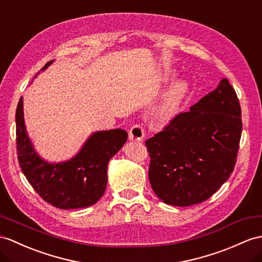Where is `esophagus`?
I'll use <instances>...</instances> for the list:
<instances>
[{
  "instance_id": "esophagus-1",
  "label": "esophagus",
  "mask_w": 262,
  "mask_h": 262,
  "mask_svg": "<svg viewBox=\"0 0 262 262\" xmlns=\"http://www.w3.org/2000/svg\"><path fill=\"white\" fill-rule=\"evenodd\" d=\"M143 137H144V130L142 125L140 124L133 125L129 131V139L132 140V141H141Z\"/></svg>"
}]
</instances>
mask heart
<instances>
[{"label": "heart", "instance_id": "b5f03b06", "mask_svg": "<svg viewBox=\"0 0 262 262\" xmlns=\"http://www.w3.org/2000/svg\"><path fill=\"white\" fill-rule=\"evenodd\" d=\"M189 91L186 81L179 80L172 84L164 93L160 104L157 107V116L160 119H168L179 109Z\"/></svg>", "mask_w": 262, "mask_h": 262}]
</instances>
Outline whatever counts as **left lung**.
Returning <instances> with one entry per match:
<instances>
[{"mask_svg": "<svg viewBox=\"0 0 262 262\" xmlns=\"http://www.w3.org/2000/svg\"><path fill=\"white\" fill-rule=\"evenodd\" d=\"M242 132L241 107L228 79L145 141L149 181L171 206L209 199L231 176Z\"/></svg>", "mask_w": 262, "mask_h": 262, "instance_id": "8db88e82", "label": "left lung"}]
</instances>
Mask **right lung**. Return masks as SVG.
I'll return each instance as SVG.
<instances>
[{"label": "right lung", "instance_id": "1", "mask_svg": "<svg viewBox=\"0 0 262 262\" xmlns=\"http://www.w3.org/2000/svg\"><path fill=\"white\" fill-rule=\"evenodd\" d=\"M52 62H48L42 70ZM15 120L18 164L37 194L59 209L86 208L97 203L106 188L107 163L125 143L127 132L122 129L94 132L74 158L49 163L37 155L28 136L22 98L17 103Z\"/></svg>", "mask_w": 262, "mask_h": 262}]
</instances>
